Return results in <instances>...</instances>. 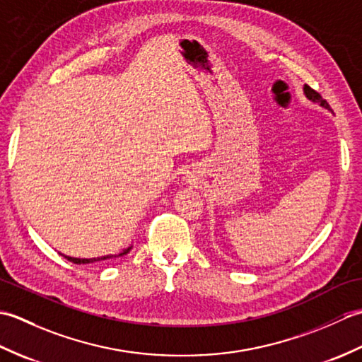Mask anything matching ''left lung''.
I'll list each match as a JSON object with an SVG mask.
<instances>
[{
    "label": "left lung",
    "mask_w": 362,
    "mask_h": 362,
    "mask_svg": "<svg viewBox=\"0 0 362 362\" xmlns=\"http://www.w3.org/2000/svg\"><path fill=\"white\" fill-rule=\"evenodd\" d=\"M303 93H305V96L310 99L311 103H316V104H319L320 107H324V109H327L328 112H333L332 110V107H329V104L325 101L324 98H322L317 91H314L311 87H308V86H305L303 87Z\"/></svg>",
    "instance_id": "1"
}]
</instances>
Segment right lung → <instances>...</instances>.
<instances>
[{
	"mask_svg": "<svg viewBox=\"0 0 362 362\" xmlns=\"http://www.w3.org/2000/svg\"><path fill=\"white\" fill-rule=\"evenodd\" d=\"M130 249H132V245L122 250L121 253H118V255H105V257H98V258H74V257H66V255H64V257L68 261H71V263H74V264H91V263H96V261H104V259H110V258L124 257V255H127V253L130 252Z\"/></svg>",
	"mask_w": 362,
	"mask_h": 362,
	"instance_id": "1",
	"label": "right lung"
}]
</instances>
